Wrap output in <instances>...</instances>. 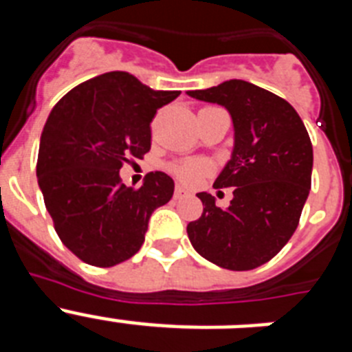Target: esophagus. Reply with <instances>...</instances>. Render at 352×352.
I'll return each instance as SVG.
<instances>
[{
  "mask_svg": "<svg viewBox=\"0 0 352 352\" xmlns=\"http://www.w3.org/2000/svg\"><path fill=\"white\" fill-rule=\"evenodd\" d=\"M185 194H188V190H186L185 186H183V185H176V190H174V195H176V197H182V195H185Z\"/></svg>",
  "mask_w": 352,
  "mask_h": 352,
  "instance_id": "34e87169",
  "label": "esophagus"
}]
</instances>
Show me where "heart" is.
I'll list each match as a JSON object with an SVG mask.
<instances>
[{
  "label": "heart",
  "instance_id": "1",
  "mask_svg": "<svg viewBox=\"0 0 352 352\" xmlns=\"http://www.w3.org/2000/svg\"><path fill=\"white\" fill-rule=\"evenodd\" d=\"M174 176L185 183H194L197 182L204 173H206V166L203 162H195V160H185L179 162L173 167Z\"/></svg>",
  "mask_w": 352,
  "mask_h": 352
}]
</instances>
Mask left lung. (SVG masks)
I'll list each match as a JSON object with an SVG mask.
<instances>
[{
	"instance_id": "8db88e82",
	"label": "left lung",
	"mask_w": 352,
	"mask_h": 352,
	"mask_svg": "<svg viewBox=\"0 0 352 352\" xmlns=\"http://www.w3.org/2000/svg\"><path fill=\"white\" fill-rule=\"evenodd\" d=\"M188 95L223 105L234 123L232 158L213 185L232 186V201L222 208L211 194H197L203 214L186 226L192 247L220 268H259L300 223L312 185L309 132L287 100L247 80L231 79Z\"/></svg>"
}]
</instances>
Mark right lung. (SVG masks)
Returning <instances> with one entry per match:
<instances>
[{
    "instance_id": "right-lung-1",
    "label": "right lung",
    "mask_w": 352,
    "mask_h": 352,
    "mask_svg": "<svg viewBox=\"0 0 352 352\" xmlns=\"http://www.w3.org/2000/svg\"><path fill=\"white\" fill-rule=\"evenodd\" d=\"M179 91H155L129 72H107L67 93L47 118L36 176L65 247L84 263L111 268L138 254L148 220L174 194L166 173L139 188L120 169L151 148V121Z\"/></svg>"
}]
</instances>
